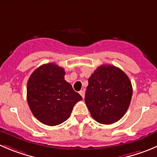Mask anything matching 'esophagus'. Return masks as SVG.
Returning <instances> with one entry per match:
<instances>
[{"mask_svg":"<svg viewBox=\"0 0 157 157\" xmlns=\"http://www.w3.org/2000/svg\"><path fill=\"white\" fill-rule=\"evenodd\" d=\"M79 94L82 95V98H85V91H84V90H81V91H80Z\"/></svg>","mask_w":157,"mask_h":157,"instance_id":"34e87169","label":"esophagus"}]
</instances>
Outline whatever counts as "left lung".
<instances>
[{"instance_id": "left-lung-1", "label": "left lung", "mask_w": 157, "mask_h": 157, "mask_svg": "<svg viewBox=\"0 0 157 157\" xmlns=\"http://www.w3.org/2000/svg\"><path fill=\"white\" fill-rule=\"evenodd\" d=\"M132 95V84L126 73L114 65H102L89 78L85 102L95 121L109 125L124 116Z\"/></svg>"}]
</instances>
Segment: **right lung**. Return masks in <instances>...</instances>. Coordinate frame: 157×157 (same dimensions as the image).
I'll use <instances>...</instances> for the list:
<instances>
[{"label":"right lung","instance_id":"add662e5","mask_svg":"<svg viewBox=\"0 0 157 157\" xmlns=\"http://www.w3.org/2000/svg\"><path fill=\"white\" fill-rule=\"evenodd\" d=\"M65 70L56 64H44L33 71L27 85L31 113L47 126H57L69 118L73 106L82 100L65 80Z\"/></svg>","mask_w":157,"mask_h":157}]
</instances>
